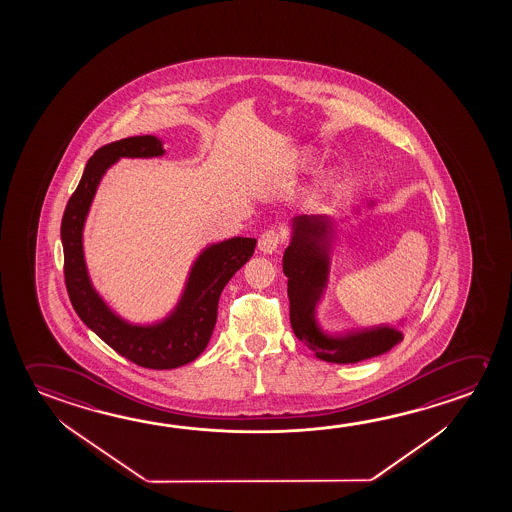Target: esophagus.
<instances>
[{
    "label": "esophagus",
    "mask_w": 512,
    "mask_h": 512,
    "mask_svg": "<svg viewBox=\"0 0 512 512\" xmlns=\"http://www.w3.org/2000/svg\"><path fill=\"white\" fill-rule=\"evenodd\" d=\"M282 234L277 230H266L264 234L260 235L259 239V250L264 255H271V253L277 252L278 246L282 244Z\"/></svg>",
    "instance_id": "obj_1"
}]
</instances>
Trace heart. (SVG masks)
<instances>
[{"mask_svg":"<svg viewBox=\"0 0 512 512\" xmlns=\"http://www.w3.org/2000/svg\"><path fill=\"white\" fill-rule=\"evenodd\" d=\"M294 159L298 160V162H303V160H305V159H302V155H296V157H294Z\"/></svg>","mask_w":512,"mask_h":512,"instance_id":"heart-1","label":"heart"}]
</instances>
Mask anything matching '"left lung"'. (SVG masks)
<instances>
[{
  "label": "left lung",
  "mask_w": 512,
  "mask_h": 512,
  "mask_svg": "<svg viewBox=\"0 0 512 512\" xmlns=\"http://www.w3.org/2000/svg\"><path fill=\"white\" fill-rule=\"evenodd\" d=\"M369 200L366 210L375 209ZM353 214H361L357 207ZM341 230L327 214H300L291 219V239L285 248L284 275L287 277L289 316L294 334L321 361L355 364L389 352L402 343V330L387 323L332 332L321 325L318 309L325 300L330 271ZM398 325L403 327L405 319Z\"/></svg>",
  "instance_id": "8db88e82"
}]
</instances>
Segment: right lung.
Returning a JSON list of instances; mask_svg holds the SVG:
<instances>
[{"label":"right lung","mask_w":512,"mask_h":512,"mask_svg":"<svg viewBox=\"0 0 512 512\" xmlns=\"http://www.w3.org/2000/svg\"><path fill=\"white\" fill-rule=\"evenodd\" d=\"M166 155L164 141L155 135L126 137L94 151L84 175L68 202L60 239L64 248V275L76 314L96 336L137 366L180 368L207 348L221 291L255 252L257 239L230 237L210 243L193 260L175 307L151 323L123 318L94 287L84 252V228L94 196L105 173L121 159H153Z\"/></svg>","instance_id":"add662e5"}]
</instances>
